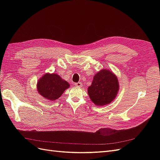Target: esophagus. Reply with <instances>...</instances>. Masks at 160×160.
<instances>
[{
    "label": "esophagus",
    "mask_w": 160,
    "mask_h": 160,
    "mask_svg": "<svg viewBox=\"0 0 160 160\" xmlns=\"http://www.w3.org/2000/svg\"><path fill=\"white\" fill-rule=\"evenodd\" d=\"M75 86L79 87V88H81V87L82 86V83H81V82H78V83H75Z\"/></svg>",
    "instance_id": "34e87169"
}]
</instances>
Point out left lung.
Wrapping results in <instances>:
<instances>
[{
	"instance_id": "8db88e82",
	"label": "left lung",
	"mask_w": 160,
	"mask_h": 160,
	"mask_svg": "<svg viewBox=\"0 0 160 160\" xmlns=\"http://www.w3.org/2000/svg\"><path fill=\"white\" fill-rule=\"evenodd\" d=\"M119 89L117 76L111 70L103 69L93 76L88 88L89 98L95 105L103 106L113 102Z\"/></svg>"
}]
</instances>
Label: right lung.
<instances>
[{
    "mask_svg": "<svg viewBox=\"0 0 160 160\" xmlns=\"http://www.w3.org/2000/svg\"><path fill=\"white\" fill-rule=\"evenodd\" d=\"M68 82L57 73H47L38 79L37 84L38 93L46 99L55 101L59 99L64 91L69 88Z\"/></svg>",
    "mask_w": 160,
    "mask_h": 160,
    "instance_id": "add662e5",
    "label": "right lung"
}]
</instances>
